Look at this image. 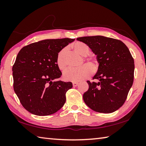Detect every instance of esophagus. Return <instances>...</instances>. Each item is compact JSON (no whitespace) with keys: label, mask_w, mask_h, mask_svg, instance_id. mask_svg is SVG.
<instances>
[{"label":"esophagus","mask_w":146,"mask_h":146,"mask_svg":"<svg viewBox=\"0 0 146 146\" xmlns=\"http://www.w3.org/2000/svg\"><path fill=\"white\" fill-rule=\"evenodd\" d=\"M78 85V82H73V86L74 87H76Z\"/></svg>","instance_id":"1"}]
</instances>
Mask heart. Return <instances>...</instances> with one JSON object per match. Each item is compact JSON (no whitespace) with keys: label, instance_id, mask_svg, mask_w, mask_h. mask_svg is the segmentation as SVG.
<instances>
[{"label":"heart","instance_id":"b5f03b06","mask_svg":"<svg viewBox=\"0 0 146 146\" xmlns=\"http://www.w3.org/2000/svg\"><path fill=\"white\" fill-rule=\"evenodd\" d=\"M74 51L82 56H84V61L87 65H83L78 69H70L64 72L63 79L66 81L77 82L82 81L90 77L91 74L97 73L98 70V59L95 57H86L90 52V48L87 44L82 42H76L73 45ZM84 62H82V64ZM56 64L60 71L67 69V49L63 48L59 51L56 58Z\"/></svg>","mask_w":146,"mask_h":146}]
</instances>
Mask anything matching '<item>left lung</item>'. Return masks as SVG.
Returning a JSON list of instances; mask_svg holds the SVG:
<instances>
[{
	"label": "left lung",
	"instance_id": "1",
	"mask_svg": "<svg viewBox=\"0 0 146 146\" xmlns=\"http://www.w3.org/2000/svg\"><path fill=\"white\" fill-rule=\"evenodd\" d=\"M97 55L99 63L94 79L87 81L88 90L84 101L95 111L113 113L124 104L134 79V59L125 44L118 39L103 36L78 37Z\"/></svg>",
	"mask_w": 146,
	"mask_h": 146
}]
</instances>
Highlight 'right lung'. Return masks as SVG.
I'll list each match as a JSON object with an SVG mask.
<instances>
[{
	"label": "right lung",
	"mask_w": 146,
	"mask_h": 146,
	"mask_svg": "<svg viewBox=\"0 0 146 146\" xmlns=\"http://www.w3.org/2000/svg\"><path fill=\"white\" fill-rule=\"evenodd\" d=\"M75 39H47L23 47L12 68L13 89L23 107L32 114L49 115L62 108L71 82L57 80L62 75L56 64L61 49Z\"/></svg>",
	"instance_id": "1"
}]
</instances>
